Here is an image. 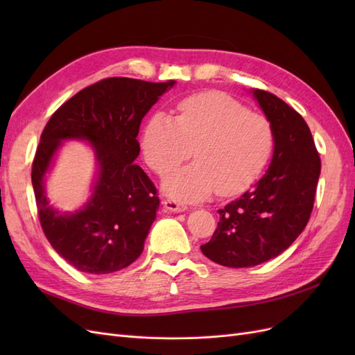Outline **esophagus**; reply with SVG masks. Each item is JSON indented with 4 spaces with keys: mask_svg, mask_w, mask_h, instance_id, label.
I'll use <instances>...</instances> for the list:
<instances>
[{
    "mask_svg": "<svg viewBox=\"0 0 355 355\" xmlns=\"http://www.w3.org/2000/svg\"><path fill=\"white\" fill-rule=\"evenodd\" d=\"M163 204H164V209H166L167 211H173V213H182V211L188 210V207L185 206V204L178 202V201H175V200H166Z\"/></svg>",
    "mask_w": 355,
    "mask_h": 355,
    "instance_id": "34e87169",
    "label": "esophagus"
}]
</instances>
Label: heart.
<instances>
[{
	"label": "heart",
	"mask_w": 355,
	"mask_h": 355,
	"mask_svg": "<svg viewBox=\"0 0 355 355\" xmlns=\"http://www.w3.org/2000/svg\"><path fill=\"white\" fill-rule=\"evenodd\" d=\"M141 149L158 175L180 164L192 149L196 163L168 173L163 189L178 201H200L214 189L232 196L249 187L270 158L272 128L230 96L207 92L182 101L175 118L163 112L149 118Z\"/></svg>",
	"instance_id": "b5f03b06"
}]
</instances>
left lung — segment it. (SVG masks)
Listing matches in <instances>:
<instances>
[{
  "label": "left lung",
  "instance_id": "8db88e82",
  "mask_svg": "<svg viewBox=\"0 0 355 355\" xmlns=\"http://www.w3.org/2000/svg\"><path fill=\"white\" fill-rule=\"evenodd\" d=\"M272 128L274 151L265 175L219 213L201 252L230 268H250L288 249L306 227L321 163L305 120L275 94L252 89Z\"/></svg>",
  "mask_w": 355,
  "mask_h": 355
}]
</instances>
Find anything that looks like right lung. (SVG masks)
Returning a JSON list of instances; mask_svg holds the SVG:
<instances>
[{
  "mask_svg": "<svg viewBox=\"0 0 355 355\" xmlns=\"http://www.w3.org/2000/svg\"><path fill=\"white\" fill-rule=\"evenodd\" d=\"M176 81L106 78L78 92L51 115L32 163V187L41 227L63 259L81 272L111 274L133 263L157 218L154 184L135 164L139 127ZM89 143L96 161L91 196L63 212L49 202L46 175L63 141Z\"/></svg>",
  "mask_w": 355,
  "mask_h": 355,
  "instance_id": "add662e5",
  "label": "right lung"
}]
</instances>
